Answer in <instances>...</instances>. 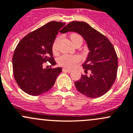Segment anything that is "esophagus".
I'll list each match as a JSON object with an SVG mask.
<instances>
[{
  "label": "esophagus",
  "mask_w": 133,
  "mask_h": 133,
  "mask_svg": "<svg viewBox=\"0 0 133 133\" xmlns=\"http://www.w3.org/2000/svg\"><path fill=\"white\" fill-rule=\"evenodd\" d=\"M62 71H66V72H71V71H72V70H71V69H66V68H63Z\"/></svg>",
  "instance_id": "obj_1"
}]
</instances>
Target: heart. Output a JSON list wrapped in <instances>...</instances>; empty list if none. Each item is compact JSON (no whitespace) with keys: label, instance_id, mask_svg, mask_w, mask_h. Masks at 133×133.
I'll use <instances>...</instances> for the list:
<instances>
[{"label":"heart","instance_id":"heart-1","mask_svg":"<svg viewBox=\"0 0 133 133\" xmlns=\"http://www.w3.org/2000/svg\"><path fill=\"white\" fill-rule=\"evenodd\" d=\"M71 41H72L73 44L76 43V41L78 39L82 40V37L76 34H73L71 35L70 37ZM58 41V39L55 40V42L53 44L52 50L54 52L57 51V44ZM80 61V57L78 55H71L64 54L61 55L57 58V62L61 66L66 67V68H72L76 63L79 62Z\"/></svg>","mask_w":133,"mask_h":133}]
</instances>
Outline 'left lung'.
Listing matches in <instances>:
<instances>
[{
    "label": "left lung",
    "instance_id": "left-lung-1",
    "mask_svg": "<svg viewBox=\"0 0 133 133\" xmlns=\"http://www.w3.org/2000/svg\"><path fill=\"white\" fill-rule=\"evenodd\" d=\"M75 32L80 34L87 44L89 53L82 66L91 71L90 76L82 75L75 85L84 96L97 98L111 89L117 77L118 58L115 48L106 36L93 29L86 22H70L61 33Z\"/></svg>",
    "mask_w": 133,
    "mask_h": 133
}]
</instances>
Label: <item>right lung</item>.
Masks as SVG:
<instances>
[{"label": "right lung", "mask_w": 133, "mask_h": 133, "mask_svg": "<svg viewBox=\"0 0 133 133\" xmlns=\"http://www.w3.org/2000/svg\"><path fill=\"white\" fill-rule=\"evenodd\" d=\"M65 25L60 22H50L28 34L19 43L12 57V70L20 89L31 96L43 94L51 89L61 68H43L44 62L51 65L56 62L52 46L58 31Z\"/></svg>", "instance_id": "add662e5"}]
</instances>
